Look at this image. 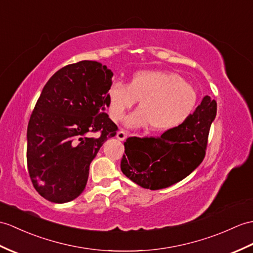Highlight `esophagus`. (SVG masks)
<instances>
[{
  "instance_id": "1",
  "label": "esophagus",
  "mask_w": 253,
  "mask_h": 253,
  "mask_svg": "<svg viewBox=\"0 0 253 253\" xmlns=\"http://www.w3.org/2000/svg\"><path fill=\"white\" fill-rule=\"evenodd\" d=\"M127 136H128V132H127L126 130H124V129H121V130H120L119 132H117V134H116L117 139L121 140V141H124V140H126Z\"/></svg>"
}]
</instances>
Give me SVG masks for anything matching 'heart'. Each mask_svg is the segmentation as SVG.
I'll use <instances>...</instances> for the list:
<instances>
[{
    "instance_id": "obj_1",
    "label": "heart",
    "mask_w": 253,
    "mask_h": 253,
    "mask_svg": "<svg viewBox=\"0 0 253 253\" xmlns=\"http://www.w3.org/2000/svg\"><path fill=\"white\" fill-rule=\"evenodd\" d=\"M109 114L120 122L139 101V109L127 116L130 128L151 125L154 131H167L189 119L198 102L195 87L177 73L150 70L134 73L128 84L115 82L108 91Z\"/></svg>"
}]
</instances>
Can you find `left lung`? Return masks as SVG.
Here are the masks:
<instances>
[{
	"label": "left lung",
	"mask_w": 253,
	"mask_h": 253,
	"mask_svg": "<svg viewBox=\"0 0 253 253\" xmlns=\"http://www.w3.org/2000/svg\"><path fill=\"white\" fill-rule=\"evenodd\" d=\"M216 101L205 96L183 124L161 137H131L124 143L121 169L134 183L150 190L171 186L186 178L206 155Z\"/></svg>",
	"instance_id": "obj_1"
}]
</instances>
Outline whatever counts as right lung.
Here are the masks:
<instances>
[{"instance_id":"obj_1","label":"right lung","mask_w":253,"mask_h":253,"mask_svg":"<svg viewBox=\"0 0 253 253\" xmlns=\"http://www.w3.org/2000/svg\"><path fill=\"white\" fill-rule=\"evenodd\" d=\"M112 76L107 66L83 60L58 70L41 92L28 124L27 164L33 186L47 201L80 196L90 163L119 130L104 112Z\"/></svg>"}]
</instances>
